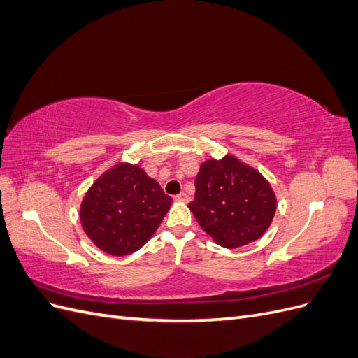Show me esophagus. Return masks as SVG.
<instances>
[{"label": "esophagus", "instance_id": "1", "mask_svg": "<svg viewBox=\"0 0 358 358\" xmlns=\"http://www.w3.org/2000/svg\"><path fill=\"white\" fill-rule=\"evenodd\" d=\"M176 200H179V201H189V197H188V194L187 192H180V194H178V196L175 197Z\"/></svg>", "mask_w": 358, "mask_h": 358}]
</instances>
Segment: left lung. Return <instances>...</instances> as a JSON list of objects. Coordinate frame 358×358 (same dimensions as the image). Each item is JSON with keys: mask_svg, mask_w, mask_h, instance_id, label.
Segmentation results:
<instances>
[{"mask_svg": "<svg viewBox=\"0 0 358 358\" xmlns=\"http://www.w3.org/2000/svg\"><path fill=\"white\" fill-rule=\"evenodd\" d=\"M189 209L216 243L237 248L264 234L275 216L276 197L257 170L227 155L203 162Z\"/></svg>", "mask_w": 358, "mask_h": 358, "instance_id": "8db88e82", "label": "left lung"}]
</instances>
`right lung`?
Returning a JSON list of instances; mask_svg holds the SVG:
<instances>
[{
  "instance_id": "add662e5",
  "label": "right lung",
  "mask_w": 358,
  "mask_h": 358,
  "mask_svg": "<svg viewBox=\"0 0 358 358\" xmlns=\"http://www.w3.org/2000/svg\"><path fill=\"white\" fill-rule=\"evenodd\" d=\"M171 200L138 166L117 164L86 192L80 221L96 246L122 257L136 252L149 241Z\"/></svg>"
}]
</instances>
